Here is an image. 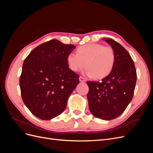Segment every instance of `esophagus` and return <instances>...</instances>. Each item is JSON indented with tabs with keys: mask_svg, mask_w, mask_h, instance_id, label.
I'll use <instances>...</instances> for the list:
<instances>
[{
	"mask_svg": "<svg viewBox=\"0 0 153 153\" xmlns=\"http://www.w3.org/2000/svg\"><path fill=\"white\" fill-rule=\"evenodd\" d=\"M79 80H80V82H85L86 80H85V79L84 78H83V77H82V76H80V78H79Z\"/></svg>",
	"mask_w": 153,
	"mask_h": 153,
	"instance_id": "obj_1",
	"label": "esophagus"
}]
</instances>
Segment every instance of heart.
Segmentation results:
<instances>
[{
  "instance_id": "heart-1",
  "label": "heart",
  "mask_w": 153,
  "mask_h": 153,
  "mask_svg": "<svg viewBox=\"0 0 153 153\" xmlns=\"http://www.w3.org/2000/svg\"><path fill=\"white\" fill-rule=\"evenodd\" d=\"M115 61L114 50L103 45L92 43L79 47L77 53H71L67 57L69 68L78 71L86 68L85 73L94 79H102L112 71Z\"/></svg>"
}]
</instances>
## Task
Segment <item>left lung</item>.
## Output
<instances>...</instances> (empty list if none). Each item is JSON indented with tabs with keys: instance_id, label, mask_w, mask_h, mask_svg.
<instances>
[{
	"instance_id": "1",
	"label": "left lung",
	"mask_w": 153,
	"mask_h": 153,
	"mask_svg": "<svg viewBox=\"0 0 153 153\" xmlns=\"http://www.w3.org/2000/svg\"><path fill=\"white\" fill-rule=\"evenodd\" d=\"M114 50L115 61L109 75L100 82L87 81L91 113L97 118L109 121L121 115L131 102L135 91L137 72L130 55L112 39L103 38Z\"/></svg>"
}]
</instances>
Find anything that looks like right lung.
<instances>
[{
    "mask_svg": "<svg viewBox=\"0 0 153 153\" xmlns=\"http://www.w3.org/2000/svg\"><path fill=\"white\" fill-rule=\"evenodd\" d=\"M75 48L56 39L35 48L25 59L20 78L22 100L30 112L43 120L62 114L79 76L69 68L67 57Z\"/></svg>",
    "mask_w": 153,
    "mask_h": 153,
    "instance_id": "add662e5",
    "label": "right lung"
}]
</instances>
